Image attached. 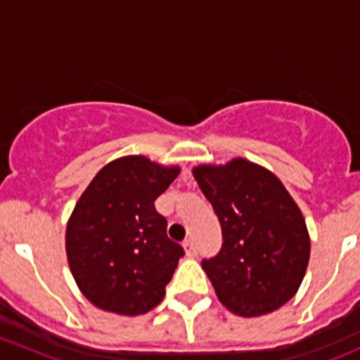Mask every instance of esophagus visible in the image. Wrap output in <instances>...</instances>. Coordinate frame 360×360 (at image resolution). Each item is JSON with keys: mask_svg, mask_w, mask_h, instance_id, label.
<instances>
[{"mask_svg": "<svg viewBox=\"0 0 360 360\" xmlns=\"http://www.w3.org/2000/svg\"><path fill=\"white\" fill-rule=\"evenodd\" d=\"M183 248H184V250H186V254H188V256H190V257L197 256V252H198V250H197V245H195V242L191 240V238H190V240L184 242Z\"/></svg>", "mask_w": 360, "mask_h": 360, "instance_id": "1", "label": "esophagus"}]
</instances>
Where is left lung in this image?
Instances as JSON below:
<instances>
[{
  "label": "left lung",
  "instance_id": "8db88e82",
  "mask_svg": "<svg viewBox=\"0 0 360 360\" xmlns=\"http://www.w3.org/2000/svg\"><path fill=\"white\" fill-rule=\"evenodd\" d=\"M212 203L223 245L202 259L221 303L235 315L257 317L296 294L310 259V237L300 207L264 167L244 158L193 169Z\"/></svg>",
  "mask_w": 360,
  "mask_h": 360
}]
</instances>
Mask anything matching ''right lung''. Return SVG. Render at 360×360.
I'll return each mask as SVG.
<instances>
[{"label": "right lung", "instance_id": "right-lung-1", "mask_svg": "<svg viewBox=\"0 0 360 360\" xmlns=\"http://www.w3.org/2000/svg\"><path fill=\"white\" fill-rule=\"evenodd\" d=\"M179 174L141 155L112 160L97 172L66 228L69 268L97 308L143 315L165 296L184 249L167 237L155 200Z\"/></svg>", "mask_w": 360, "mask_h": 360}]
</instances>
